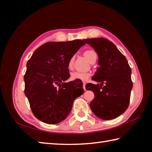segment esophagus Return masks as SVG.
I'll return each instance as SVG.
<instances>
[{"mask_svg":"<svg viewBox=\"0 0 152 152\" xmlns=\"http://www.w3.org/2000/svg\"><path fill=\"white\" fill-rule=\"evenodd\" d=\"M83 88H84V91H86V83H85V82H84V83H83Z\"/></svg>","mask_w":152,"mask_h":152,"instance_id":"obj_1","label":"esophagus"}]
</instances>
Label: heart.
<instances>
[{
    "label": "heart",
    "instance_id": "obj_1",
    "mask_svg": "<svg viewBox=\"0 0 152 152\" xmlns=\"http://www.w3.org/2000/svg\"><path fill=\"white\" fill-rule=\"evenodd\" d=\"M84 55L90 62H91L94 58L97 57L96 53L94 51L91 50H88L84 51ZM73 60L74 58H72L68 62V68L70 69L72 68ZM90 76H91V74L88 72H82L78 71H75L71 74V79L73 80H80L82 82H85L88 80Z\"/></svg>",
    "mask_w": 152,
    "mask_h": 152
}]
</instances>
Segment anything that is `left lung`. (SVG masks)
I'll return each instance as SVG.
<instances>
[{"mask_svg": "<svg viewBox=\"0 0 152 152\" xmlns=\"http://www.w3.org/2000/svg\"><path fill=\"white\" fill-rule=\"evenodd\" d=\"M84 41L93 48L99 57V67L92 79L101 82L100 86L92 83L86 85V89L93 92L95 96L90 107L100 119H115L127 110L129 104L133 88L132 70L127 59L111 42L102 37Z\"/></svg>", "mask_w": 152, "mask_h": 152, "instance_id": "obj_1", "label": "left lung"}]
</instances>
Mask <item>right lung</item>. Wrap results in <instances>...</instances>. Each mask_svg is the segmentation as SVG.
Instances as JSON below:
<instances>
[{
    "instance_id": "obj_1",
    "label": "right lung",
    "mask_w": 152,
    "mask_h": 152,
    "mask_svg": "<svg viewBox=\"0 0 152 152\" xmlns=\"http://www.w3.org/2000/svg\"><path fill=\"white\" fill-rule=\"evenodd\" d=\"M83 41L51 42L38 48L27 63L25 94L35 117L48 124H57L68 117L74 101L83 94V84L74 91L68 62Z\"/></svg>"
}]
</instances>
